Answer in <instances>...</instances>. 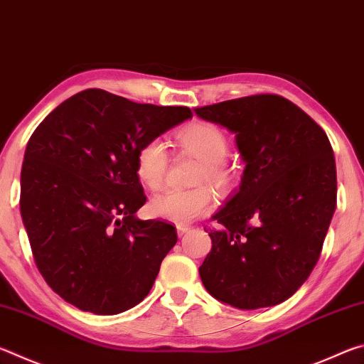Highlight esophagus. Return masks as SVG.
I'll return each mask as SVG.
<instances>
[{
  "label": "esophagus",
  "mask_w": 364,
  "mask_h": 364,
  "mask_svg": "<svg viewBox=\"0 0 364 364\" xmlns=\"http://www.w3.org/2000/svg\"><path fill=\"white\" fill-rule=\"evenodd\" d=\"M189 230H191V228L186 226V225H178L176 226V232H178V236H180V237H183L184 234H186Z\"/></svg>",
  "instance_id": "esophagus-1"
}]
</instances>
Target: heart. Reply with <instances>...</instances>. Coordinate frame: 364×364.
I'll list each match as a JSON object with an SVG mask.
<instances>
[{"label": "heart", "mask_w": 364, "mask_h": 364, "mask_svg": "<svg viewBox=\"0 0 364 364\" xmlns=\"http://www.w3.org/2000/svg\"><path fill=\"white\" fill-rule=\"evenodd\" d=\"M176 141L183 149L194 154L202 162L197 181L207 180L215 186H228L230 171L225 165V159L230 152V141L217 125L205 122L191 123L178 132ZM167 167L168 152L164 139L151 138L139 144L134 154V171L147 189L156 191L162 186ZM212 205V191L207 186H197L193 189H168L154 196L147 208L154 218L188 225L205 215Z\"/></svg>", "instance_id": "obj_1"}]
</instances>
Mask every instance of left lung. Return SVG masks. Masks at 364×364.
<instances>
[{
  "label": "left lung",
  "instance_id": "1",
  "mask_svg": "<svg viewBox=\"0 0 364 364\" xmlns=\"http://www.w3.org/2000/svg\"><path fill=\"white\" fill-rule=\"evenodd\" d=\"M236 134L239 189L213 215L207 292L241 310L273 306L304 284L321 254L337 199L336 159L323 128L294 102L255 95L194 109Z\"/></svg>",
  "mask_w": 364,
  "mask_h": 364
}]
</instances>
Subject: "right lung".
I'll list each match as a JSON object with an SVG mask.
<instances>
[{
	"label": "right lung",
	"instance_id": "right-lung-1",
	"mask_svg": "<svg viewBox=\"0 0 364 364\" xmlns=\"http://www.w3.org/2000/svg\"><path fill=\"white\" fill-rule=\"evenodd\" d=\"M191 117L188 107L93 88L36 127L21 171V215L36 267L59 297L117 315L149 294L178 237L175 226L136 217L146 196L134 154Z\"/></svg>",
	"mask_w": 364,
	"mask_h": 364
}]
</instances>
